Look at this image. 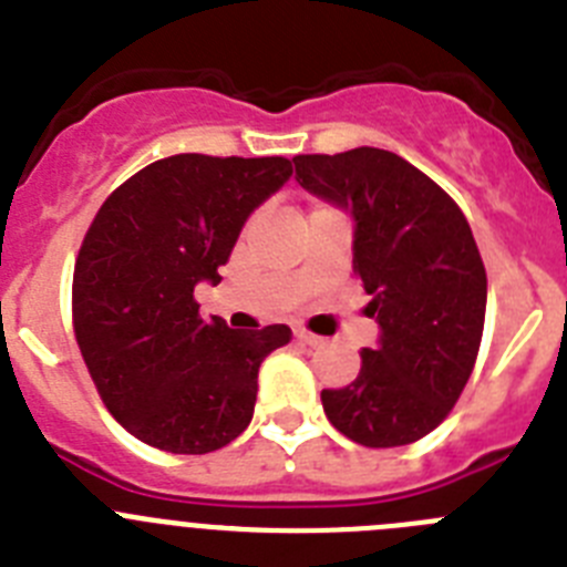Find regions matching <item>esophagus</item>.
Instances as JSON below:
<instances>
[{"mask_svg":"<svg viewBox=\"0 0 567 567\" xmlns=\"http://www.w3.org/2000/svg\"><path fill=\"white\" fill-rule=\"evenodd\" d=\"M295 338H298L303 346H309V349H318V346H323V338L307 332V329H298V332H295Z\"/></svg>","mask_w":567,"mask_h":567,"instance_id":"1","label":"esophagus"}]
</instances>
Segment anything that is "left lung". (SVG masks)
<instances>
[{"instance_id": "left-lung-1", "label": "left lung", "mask_w": 567, "mask_h": 567, "mask_svg": "<svg viewBox=\"0 0 567 567\" xmlns=\"http://www.w3.org/2000/svg\"><path fill=\"white\" fill-rule=\"evenodd\" d=\"M307 193L352 213L354 272L374 349L343 389H323L329 423L369 449L409 445L434 432L465 389L485 320L483 258L457 204L425 173L378 147L295 155Z\"/></svg>"}]
</instances>
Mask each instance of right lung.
Returning a JSON list of instances; mask_svg holds the SVG:
<instances>
[{
	"mask_svg": "<svg viewBox=\"0 0 567 567\" xmlns=\"http://www.w3.org/2000/svg\"><path fill=\"white\" fill-rule=\"evenodd\" d=\"M292 175L280 155H169L110 195L73 272V329L107 412L142 443L207 454L249 425L284 323L229 329L193 292L218 284L249 215Z\"/></svg>",
	"mask_w": 567,
	"mask_h": 567,
	"instance_id": "1",
	"label": "right lung"
}]
</instances>
